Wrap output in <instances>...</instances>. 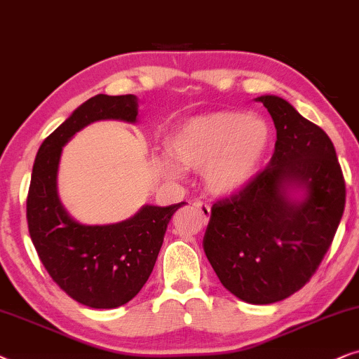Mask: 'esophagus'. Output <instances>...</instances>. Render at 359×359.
I'll list each match as a JSON object with an SVG mask.
<instances>
[{"label":"esophagus","mask_w":359,"mask_h":359,"mask_svg":"<svg viewBox=\"0 0 359 359\" xmlns=\"http://www.w3.org/2000/svg\"><path fill=\"white\" fill-rule=\"evenodd\" d=\"M194 207L198 210L200 217L203 218V222H208V219H210V213H212V208H210V205L202 202V200H195Z\"/></svg>","instance_id":"34e87169"}]
</instances>
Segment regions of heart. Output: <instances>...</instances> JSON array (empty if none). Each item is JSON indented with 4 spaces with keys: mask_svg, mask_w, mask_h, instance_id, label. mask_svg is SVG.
Returning a JSON list of instances; mask_svg holds the SVG:
<instances>
[{
    "mask_svg": "<svg viewBox=\"0 0 359 359\" xmlns=\"http://www.w3.org/2000/svg\"><path fill=\"white\" fill-rule=\"evenodd\" d=\"M271 130L256 114L218 111L189 119L169 140V159L159 161L162 174L179 179L182 169L203 170L205 185L219 197L238 194L255 179L267 147Z\"/></svg>",
    "mask_w": 359,
    "mask_h": 359,
    "instance_id": "1",
    "label": "heart"
}]
</instances>
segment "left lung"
Wrapping results in <instances>:
<instances>
[{"label":"left lung","instance_id":"obj_1","mask_svg":"<svg viewBox=\"0 0 359 359\" xmlns=\"http://www.w3.org/2000/svg\"><path fill=\"white\" fill-rule=\"evenodd\" d=\"M277 131L269 167L219 200L203 236L219 283L243 302L267 305L309 283L345 210V180L322 128L284 98L262 95Z\"/></svg>","mask_w":359,"mask_h":359}]
</instances>
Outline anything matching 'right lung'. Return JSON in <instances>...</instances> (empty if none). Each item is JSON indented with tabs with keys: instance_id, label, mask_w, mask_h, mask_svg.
I'll list each match as a JSON object with an SVG mask.
<instances>
[{
	"instance_id": "1",
	"label": "right lung",
	"mask_w": 359,
	"mask_h": 359,
	"mask_svg": "<svg viewBox=\"0 0 359 359\" xmlns=\"http://www.w3.org/2000/svg\"><path fill=\"white\" fill-rule=\"evenodd\" d=\"M136 95H95L80 104L37 151L27 195V226L42 264L54 283L92 309L128 304L149 279L167 224L185 202L142 205L131 218L111 224H83L59 197L62 149L80 130L102 119L137 123Z\"/></svg>"
}]
</instances>
